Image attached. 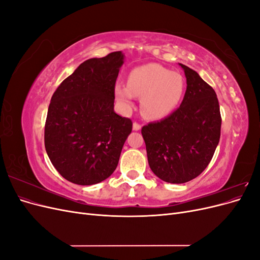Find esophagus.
<instances>
[{"label": "esophagus", "mask_w": 260, "mask_h": 260, "mask_svg": "<svg viewBox=\"0 0 260 260\" xmlns=\"http://www.w3.org/2000/svg\"><path fill=\"white\" fill-rule=\"evenodd\" d=\"M141 129V124L138 122H133V130L139 131Z\"/></svg>", "instance_id": "1"}]
</instances>
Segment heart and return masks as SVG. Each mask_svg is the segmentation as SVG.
<instances>
[{
    "label": "heart",
    "mask_w": 260,
    "mask_h": 260,
    "mask_svg": "<svg viewBox=\"0 0 260 260\" xmlns=\"http://www.w3.org/2000/svg\"><path fill=\"white\" fill-rule=\"evenodd\" d=\"M183 92V77L158 64L136 67L129 75L128 84L118 82L115 85L117 100L125 109L133 107L136 96L142 98L141 111L148 119H161L170 115Z\"/></svg>",
    "instance_id": "1"
}]
</instances>
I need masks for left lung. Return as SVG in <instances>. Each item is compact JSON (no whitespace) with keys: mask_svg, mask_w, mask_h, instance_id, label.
Instances as JSON below:
<instances>
[{"mask_svg":"<svg viewBox=\"0 0 260 260\" xmlns=\"http://www.w3.org/2000/svg\"><path fill=\"white\" fill-rule=\"evenodd\" d=\"M186 91L180 107L141 130L154 174L168 183H185L210 162L220 140L221 115L215 90L195 70L180 64Z\"/></svg>","mask_w":260,"mask_h":260,"instance_id":"1","label":"left lung"}]
</instances>
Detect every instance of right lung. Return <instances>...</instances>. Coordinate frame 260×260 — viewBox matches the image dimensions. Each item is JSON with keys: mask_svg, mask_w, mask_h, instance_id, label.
Here are the masks:
<instances>
[{"mask_svg": "<svg viewBox=\"0 0 260 260\" xmlns=\"http://www.w3.org/2000/svg\"><path fill=\"white\" fill-rule=\"evenodd\" d=\"M123 58L118 51L83 61L51 99L45 149L55 169L75 184H96L111 176L132 131L131 119L114 111Z\"/></svg>", "mask_w": 260, "mask_h": 260, "instance_id": "add662e5", "label": "right lung"}]
</instances>
